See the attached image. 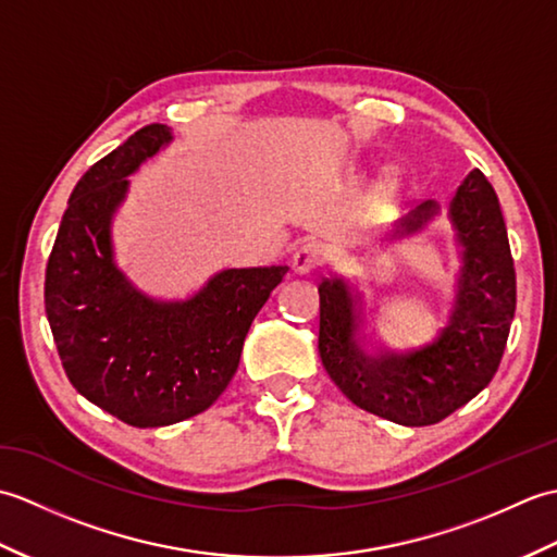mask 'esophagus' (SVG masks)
Here are the masks:
<instances>
[{"instance_id": "1", "label": "esophagus", "mask_w": 557, "mask_h": 557, "mask_svg": "<svg viewBox=\"0 0 557 557\" xmlns=\"http://www.w3.org/2000/svg\"><path fill=\"white\" fill-rule=\"evenodd\" d=\"M325 246L318 244V242H309L304 244L297 253L292 258V268L294 272H299V275H306V272L315 270L318 265H323L325 260Z\"/></svg>"}]
</instances>
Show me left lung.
I'll return each mask as SVG.
<instances>
[{"label":"left lung","mask_w":557,"mask_h":557,"mask_svg":"<svg viewBox=\"0 0 557 557\" xmlns=\"http://www.w3.org/2000/svg\"><path fill=\"white\" fill-rule=\"evenodd\" d=\"M425 200L397 222L395 236L421 232L437 215ZM461 246L455 309L431 345L405 354H369L359 342V294L342 277H323L318 351L327 375L354 405L399 425H431L486 387L498 371L517 306L515 260L498 196L481 170L449 200Z\"/></svg>","instance_id":"left-lung-1"}]
</instances>
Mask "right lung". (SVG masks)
<instances>
[{"label": "right lung", "instance_id": "add662e5", "mask_svg": "<svg viewBox=\"0 0 557 557\" xmlns=\"http://www.w3.org/2000/svg\"><path fill=\"white\" fill-rule=\"evenodd\" d=\"M170 140V126L148 124L81 176L45 272L47 321L71 385L136 429L191 419L224 393L248 327L289 270H222L184 301L132 285L114 263L112 218L126 176Z\"/></svg>", "mask_w": 557, "mask_h": 557}]
</instances>
